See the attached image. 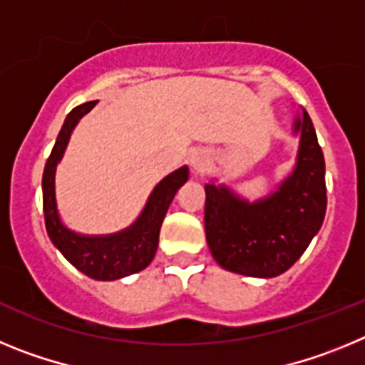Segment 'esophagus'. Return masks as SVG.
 I'll list each match as a JSON object with an SVG mask.
<instances>
[{
    "label": "esophagus",
    "instance_id": "34e87169",
    "mask_svg": "<svg viewBox=\"0 0 365 365\" xmlns=\"http://www.w3.org/2000/svg\"><path fill=\"white\" fill-rule=\"evenodd\" d=\"M208 160H210V157H208V153H206L205 150H193L192 153H190V166H192L195 172H201L202 168L208 164Z\"/></svg>",
    "mask_w": 365,
    "mask_h": 365
}]
</instances>
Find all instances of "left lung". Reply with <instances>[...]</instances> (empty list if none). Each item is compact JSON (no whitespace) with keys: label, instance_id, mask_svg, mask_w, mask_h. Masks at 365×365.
Returning <instances> with one entry per match:
<instances>
[{"label":"left lung","instance_id":"obj_1","mask_svg":"<svg viewBox=\"0 0 365 365\" xmlns=\"http://www.w3.org/2000/svg\"><path fill=\"white\" fill-rule=\"evenodd\" d=\"M302 135L291 177L267 199L247 202L227 186L205 185V228L222 269L274 278L291 269L318 234L327 208L325 160L307 111L296 118Z\"/></svg>","mask_w":365,"mask_h":365}]
</instances>
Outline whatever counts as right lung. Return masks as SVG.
<instances>
[{
	"mask_svg": "<svg viewBox=\"0 0 365 365\" xmlns=\"http://www.w3.org/2000/svg\"><path fill=\"white\" fill-rule=\"evenodd\" d=\"M95 104L96 100L76 106L63 122L49 159L45 163L43 182H41L43 185V214L45 228H47L51 241L66 256L71 265L76 267L80 272L89 278L109 282V279L130 276V274L138 272L150 265L157 252V247H159V232L164 215L170 208V202L175 197L177 190L188 180V168L182 166L177 172L164 177L159 185L155 186L140 217L124 232L89 237V235H78L67 230L60 222L56 212L54 172H56V164L60 163L63 151H66L73 128L86 113L95 108Z\"/></svg>",
	"mask_w": 365,
	"mask_h": 365,
	"instance_id": "right-lung-1",
	"label": "right lung"
}]
</instances>
